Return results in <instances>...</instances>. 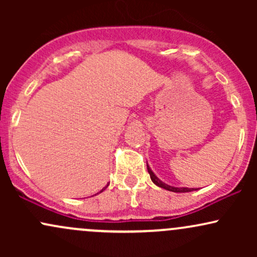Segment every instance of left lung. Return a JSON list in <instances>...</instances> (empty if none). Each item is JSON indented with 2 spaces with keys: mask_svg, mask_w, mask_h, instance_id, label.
I'll list each match as a JSON object with an SVG mask.
<instances>
[{
  "mask_svg": "<svg viewBox=\"0 0 257 257\" xmlns=\"http://www.w3.org/2000/svg\"><path fill=\"white\" fill-rule=\"evenodd\" d=\"M146 164H147V172H149L150 176H151L152 182H153V184H155V185H157L158 187H162V188H164V190L172 191V192H176V193H185V192H191V191H196V188L175 187V186H170V185L166 184V182H163V181H162V180H159V179L157 178V176H156V174L152 172V169H151V168H150L149 163H147V162H146Z\"/></svg>",
  "mask_w": 257,
  "mask_h": 257,
  "instance_id": "left-lung-1",
  "label": "left lung"
}]
</instances>
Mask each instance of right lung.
I'll list each match as a JSON object with an SVG mask.
<instances>
[{"instance_id": "1", "label": "right lung", "mask_w": 257, "mask_h": 257, "mask_svg": "<svg viewBox=\"0 0 257 257\" xmlns=\"http://www.w3.org/2000/svg\"><path fill=\"white\" fill-rule=\"evenodd\" d=\"M107 186H108V184H107V185H106V186H105V187H104V188H102V190H101V191H100V192H99V193H101V192H102V191H104V190H105V188H106V187H107ZM99 193H96V194H99ZM96 194H95V196H96Z\"/></svg>"}]
</instances>
